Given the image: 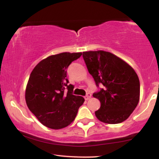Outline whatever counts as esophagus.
Here are the masks:
<instances>
[{
	"instance_id": "obj_1",
	"label": "esophagus",
	"mask_w": 159,
	"mask_h": 159,
	"mask_svg": "<svg viewBox=\"0 0 159 159\" xmlns=\"http://www.w3.org/2000/svg\"><path fill=\"white\" fill-rule=\"evenodd\" d=\"M91 98V94L90 93H87V95H86V96L84 97V99L86 100V101H88V100H89Z\"/></svg>"
}]
</instances>
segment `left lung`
Masks as SVG:
<instances>
[{"instance_id":"obj_1","label":"left lung","mask_w":159,"mask_h":159,"mask_svg":"<svg viewBox=\"0 0 159 159\" xmlns=\"http://www.w3.org/2000/svg\"><path fill=\"white\" fill-rule=\"evenodd\" d=\"M82 56L96 86L102 87L93 95L101 102L95 116L107 124L126 120L140 99L138 75L129 64L109 52L86 51Z\"/></svg>"}]
</instances>
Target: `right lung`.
I'll return each mask as SVG.
<instances>
[{
    "mask_svg": "<svg viewBox=\"0 0 159 159\" xmlns=\"http://www.w3.org/2000/svg\"><path fill=\"white\" fill-rule=\"evenodd\" d=\"M82 53H61L41 61L30 74L25 92L26 103L32 114L45 127H66L75 120L84 99L73 95L66 69Z\"/></svg>",
    "mask_w": 159,
    "mask_h": 159,
    "instance_id": "right-lung-1",
    "label": "right lung"
}]
</instances>
